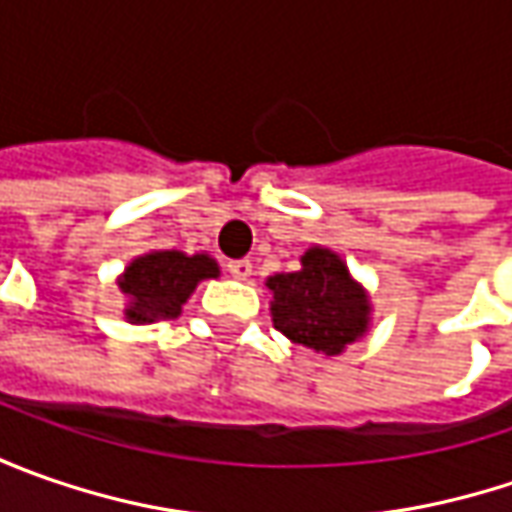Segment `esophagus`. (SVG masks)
Returning <instances> with one entry per match:
<instances>
[{
  "label": "esophagus",
  "instance_id": "obj_1",
  "mask_svg": "<svg viewBox=\"0 0 512 512\" xmlns=\"http://www.w3.org/2000/svg\"><path fill=\"white\" fill-rule=\"evenodd\" d=\"M227 270L233 279H250L253 276V265L247 259H236V262H227Z\"/></svg>",
  "mask_w": 512,
  "mask_h": 512
}]
</instances>
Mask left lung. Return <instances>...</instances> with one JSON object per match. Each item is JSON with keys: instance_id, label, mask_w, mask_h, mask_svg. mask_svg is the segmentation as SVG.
I'll return each instance as SVG.
<instances>
[{"instance_id": "left-lung-1", "label": "left lung", "mask_w": 512, "mask_h": 512, "mask_svg": "<svg viewBox=\"0 0 512 512\" xmlns=\"http://www.w3.org/2000/svg\"><path fill=\"white\" fill-rule=\"evenodd\" d=\"M267 290L273 293L270 313L276 330L316 353L339 356L370 327L364 287L350 276L342 256L327 247H310L302 256V270L270 276Z\"/></svg>"}]
</instances>
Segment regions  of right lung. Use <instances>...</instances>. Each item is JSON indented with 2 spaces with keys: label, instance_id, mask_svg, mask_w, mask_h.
I'll list each match as a JSON object with an SVG mask.
<instances>
[{
  "label": "right lung",
  "instance_id": "obj_1",
  "mask_svg": "<svg viewBox=\"0 0 512 512\" xmlns=\"http://www.w3.org/2000/svg\"><path fill=\"white\" fill-rule=\"evenodd\" d=\"M216 276L219 265L207 253L187 256L182 250H150L136 256L119 279V290L128 296L125 319L130 325L176 319L196 285Z\"/></svg>",
  "mask_w": 512,
  "mask_h": 512
}]
</instances>
